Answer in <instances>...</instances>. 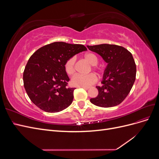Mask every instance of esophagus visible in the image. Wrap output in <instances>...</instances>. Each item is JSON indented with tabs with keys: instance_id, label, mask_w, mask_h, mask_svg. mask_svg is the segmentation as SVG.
Wrapping results in <instances>:
<instances>
[{
	"instance_id": "34e87169",
	"label": "esophagus",
	"mask_w": 159,
	"mask_h": 159,
	"mask_svg": "<svg viewBox=\"0 0 159 159\" xmlns=\"http://www.w3.org/2000/svg\"><path fill=\"white\" fill-rule=\"evenodd\" d=\"M80 88H84V89H86V90H88V89H89V87H80Z\"/></svg>"
}]
</instances>
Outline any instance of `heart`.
I'll return each instance as SVG.
<instances>
[{
  "mask_svg": "<svg viewBox=\"0 0 159 159\" xmlns=\"http://www.w3.org/2000/svg\"><path fill=\"white\" fill-rule=\"evenodd\" d=\"M84 57L85 60L87 61L91 66H95L98 64V57L93 53H87L84 56ZM75 64V58L74 57H70L66 61L64 68L67 74L71 75L74 74ZM93 68L97 69L95 67H93ZM96 81H97V77L93 74L88 75L76 74L72 77L70 83L72 86H75V87H88L94 84Z\"/></svg>",
  "mask_w": 159,
  "mask_h": 159,
  "instance_id": "b5f03b06",
  "label": "heart"
}]
</instances>
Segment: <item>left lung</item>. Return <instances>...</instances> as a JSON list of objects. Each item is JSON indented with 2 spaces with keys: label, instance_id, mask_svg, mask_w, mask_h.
I'll use <instances>...</instances> for the list:
<instances>
[{
  "label": "left lung",
  "instance_id": "1",
  "mask_svg": "<svg viewBox=\"0 0 159 159\" xmlns=\"http://www.w3.org/2000/svg\"><path fill=\"white\" fill-rule=\"evenodd\" d=\"M87 47L102 56L107 64L103 73L102 85L96 87L98 95L90 99V102L102 107L116 106L126 98L135 81L136 65L131 53L115 44Z\"/></svg>",
  "mask_w": 159,
  "mask_h": 159
}]
</instances>
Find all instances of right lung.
<instances>
[{
    "instance_id": "1",
    "label": "right lung",
    "mask_w": 159,
    "mask_h": 159,
    "mask_svg": "<svg viewBox=\"0 0 159 159\" xmlns=\"http://www.w3.org/2000/svg\"><path fill=\"white\" fill-rule=\"evenodd\" d=\"M87 50L82 44L53 42L36 50L23 74L24 86L32 102L48 113H57L71 104L75 88H68L66 61Z\"/></svg>"
}]
</instances>
